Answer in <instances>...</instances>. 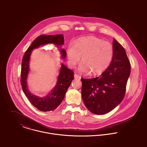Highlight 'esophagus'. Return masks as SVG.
Here are the masks:
<instances>
[{"label": "esophagus", "mask_w": 147, "mask_h": 147, "mask_svg": "<svg viewBox=\"0 0 147 147\" xmlns=\"http://www.w3.org/2000/svg\"><path fill=\"white\" fill-rule=\"evenodd\" d=\"M74 78H75V79H79V78H80V76L79 75H77L76 74H75V75H74Z\"/></svg>", "instance_id": "34e87169"}]
</instances>
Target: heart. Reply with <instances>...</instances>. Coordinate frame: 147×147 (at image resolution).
<instances>
[{
  "instance_id": "1",
  "label": "heart",
  "mask_w": 147,
  "mask_h": 147,
  "mask_svg": "<svg viewBox=\"0 0 147 147\" xmlns=\"http://www.w3.org/2000/svg\"><path fill=\"white\" fill-rule=\"evenodd\" d=\"M67 62L76 67L82 57L79 70L93 75L103 72L109 66L113 58L114 49L111 44L93 36L86 37L75 41L66 49Z\"/></svg>"
}]
</instances>
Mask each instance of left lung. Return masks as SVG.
<instances>
[{"mask_svg": "<svg viewBox=\"0 0 147 147\" xmlns=\"http://www.w3.org/2000/svg\"><path fill=\"white\" fill-rule=\"evenodd\" d=\"M113 43V58L107 69L98 77L81 79L84 105L94 114L110 112L125 95L131 65L125 49L115 39Z\"/></svg>", "mask_w": 147, "mask_h": 147, "instance_id": "left-lung-1", "label": "left lung"}]
</instances>
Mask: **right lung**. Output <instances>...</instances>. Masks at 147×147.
Listing matches in <instances>:
<instances>
[{"mask_svg": "<svg viewBox=\"0 0 147 147\" xmlns=\"http://www.w3.org/2000/svg\"><path fill=\"white\" fill-rule=\"evenodd\" d=\"M53 43L59 49L61 54V58L66 57V51L61 49L64 43L63 34L41 35L38 37L25 53L21 63V84L22 90L30 103L37 109L42 111H53L61 104L65 93L74 80V72L62 63L58 76L57 83L55 87L45 97L36 96L29 91L27 84V78L29 72V62L33 50L40 46Z\"/></svg>", "mask_w": 147, "mask_h": 147, "instance_id": "1", "label": "right lung"}]
</instances>
